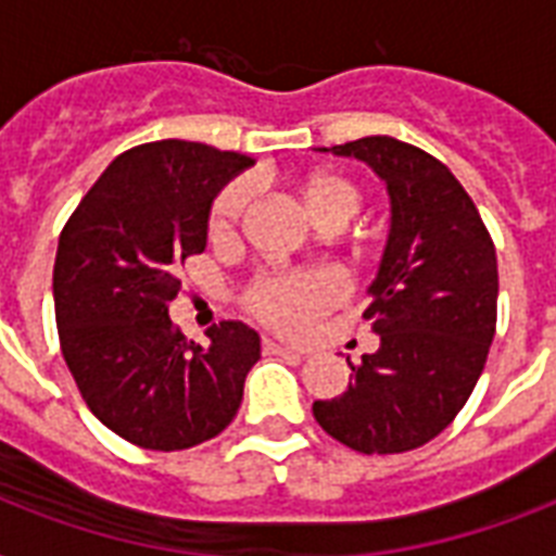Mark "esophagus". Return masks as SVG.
Masks as SVG:
<instances>
[{"label":"esophagus","mask_w":556,"mask_h":556,"mask_svg":"<svg viewBox=\"0 0 556 556\" xmlns=\"http://www.w3.org/2000/svg\"><path fill=\"white\" fill-rule=\"evenodd\" d=\"M262 349H265V352H268V355H303V352H300V349H294V346H286V343H274V340H265V343H262Z\"/></svg>","instance_id":"esophagus-1"}]
</instances>
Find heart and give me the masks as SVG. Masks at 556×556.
<instances>
[{
    "mask_svg": "<svg viewBox=\"0 0 556 556\" xmlns=\"http://www.w3.org/2000/svg\"><path fill=\"white\" fill-rule=\"evenodd\" d=\"M296 192L314 222L338 227L346 225L364 204V192L352 178L317 169L296 181ZM251 199V187L244 181H230L210 204L207 233L213 242H230L239 230ZM343 300V279L329 268L277 270L262 274L244 288L242 305L256 317L268 323L270 329L282 334H303L320 314Z\"/></svg>",
    "mask_w": 556,
    "mask_h": 556,
    "instance_id": "b5f03b06",
    "label": "heart"
}]
</instances>
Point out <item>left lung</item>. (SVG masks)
<instances>
[{"label": "left lung", "mask_w": 556, "mask_h": 556, "mask_svg": "<svg viewBox=\"0 0 556 556\" xmlns=\"http://www.w3.org/2000/svg\"><path fill=\"white\" fill-rule=\"evenodd\" d=\"M331 152L387 181L392 230L364 312L380 349L349 364V389L314 401V418L357 453H406L447 430L482 375L496 334V248L473 199L430 152L389 135Z\"/></svg>", "instance_id": "obj_1"}]
</instances>
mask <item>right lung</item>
<instances>
[{"label":"right lung","instance_id":"obj_1","mask_svg":"<svg viewBox=\"0 0 556 556\" xmlns=\"http://www.w3.org/2000/svg\"><path fill=\"white\" fill-rule=\"evenodd\" d=\"M251 155L155 141L117 155L65 222L54 260L60 349L83 401L135 447L216 439L242 404L260 334L210 326V346L169 320L178 268L207 244L210 201Z\"/></svg>","mask_w":556,"mask_h":556}]
</instances>
